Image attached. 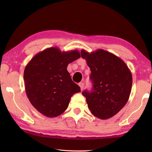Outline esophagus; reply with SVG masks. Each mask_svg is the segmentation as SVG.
Masks as SVG:
<instances>
[{
  "instance_id": "34e87169",
  "label": "esophagus",
  "mask_w": 152,
  "mask_h": 152,
  "mask_svg": "<svg viewBox=\"0 0 152 152\" xmlns=\"http://www.w3.org/2000/svg\"><path fill=\"white\" fill-rule=\"evenodd\" d=\"M79 86L80 87V89H81V90H82L83 89V88H84V83H82V82H80L79 83Z\"/></svg>"
}]
</instances>
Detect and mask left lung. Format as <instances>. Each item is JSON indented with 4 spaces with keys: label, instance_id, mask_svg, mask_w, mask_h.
<instances>
[{
    "label": "left lung",
    "instance_id": "obj_1",
    "mask_svg": "<svg viewBox=\"0 0 152 152\" xmlns=\"http://www.w3.org/2000/svg\"><path fill=\"white\" fill-rule=\"evenodd\" d=\"M91 70L93 89L85 90L88 106L93 115L101 119L110 118L127 102L133 78L131 70L120 58L102 49L89 53L81 51Z\"/></svg>",
    "mask_w": 152,
    "mask_h": 152
}]
</instances>
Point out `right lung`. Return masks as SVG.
I'll return each mask as SVG.
<instances>
[{
	"label": "right lung",
	"mask_w": 152,
	"mask_h": 152,
	"mask_svg": "<svg viewBox=\"0 0 152 152\" xmlns=\"http://www.w3.org/2000/svg\"><path fill=\"white\" fill-rule=\"evenodd\" d=\"M80 57L78 50L61 51L51 47L40 51L25 66L23 74L27 96L42 114L55 118L66 110L80 88L72 82L67 66Z\"/></svg>",
	"instance_id": "obj_1"
}]
</instances>
